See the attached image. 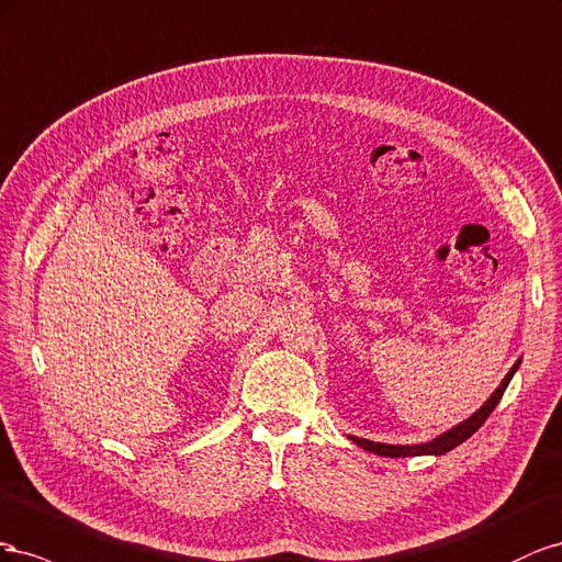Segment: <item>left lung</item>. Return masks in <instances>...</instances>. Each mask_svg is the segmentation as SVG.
<instances>
[{
    "mask_svg": "<svg viewBox=\"0 0 562 562\" xmlns=\"http://www.w3.org/2000/svg\"><path fill=\"white\" fill-rule=\"evenodd\" d=\"M518 367H520V360L510 367V372L504 376V381L499 383V389H496V391L490 395V400H487V403H485L483 407H480L477 412H473V416H469L467 422H461L459 426H454V428H450L447 432H442V436L432 438L430 442H419V445H386V442H372V440L356 438V436H348V438H350L352 442H356L358 447H362V450H367V452H374V454H379V457H391V459H395V457H422V454H436V457L447 454L450 450H454V447H459L463 440H469V438L473 436V432L487 422V416L494 412L496 405H499V400H502L506 386L510 383L513 374L518 372Z\"/></svg>",
    "mask_w": 562,
    "mask_h": 562,
    "instance_id": "obj_1",
    "label": "left lung"
}]
</instances>
